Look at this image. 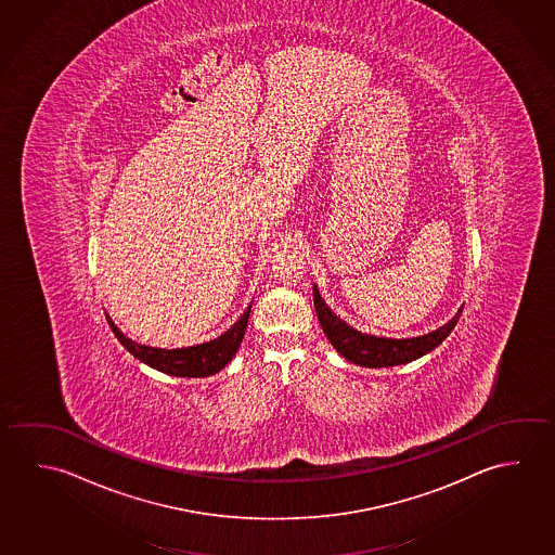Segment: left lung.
<instances>
[{
    "mask_svg": "<svg viewBox=\"0 0 555 555\" xmlns=\"http://www.w3.org/2000/svg\"><path fill=\"white\" fill-rule=\"evenodd\" d=\"M313 306L318 311V320L323 327V333L327 335L331 345L345 359L359 364V366H366V369H388V366L408 364L411 360L427 354L447 339L462 313V308H460L452 320L444 323L442 327H438L437 331H430L427 335L411 337V339H386V337H374V335L352 330L327 308V304L320 296L318 286H313Z\"/></svg>",
    "mask_w": 555,
    "mask_h": 555,
    "instance_id": "left-lung-1",
    "label": "left lung"
}]
</instances>
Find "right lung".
Here are the masks:
<instances>
[{"label": "right lung", "instance_id": "1", "mask_svg": "<svg viewBox=\"0 0 555 555\" xmlns=\"http://www.w3.org/2000/svg\"><path fill=\"white\" fill-rule=\"evenodd\" d=\"M249 313H251V306L245 310L244 315L240 318L234 327L225 331L224 335H220L218 339L205 343V345L189 347V349L173 350L154 349V347L140 345L137 340L128 339L111 318H107V321L111 330L120 340V345L147 366L159 370L164 374L181 376V378H205V376H212L216 372H220L230 360L234 359V354L244 339Z\"/></svg>", "mask_w": 555, "mask_h": 555}]
</instances>
